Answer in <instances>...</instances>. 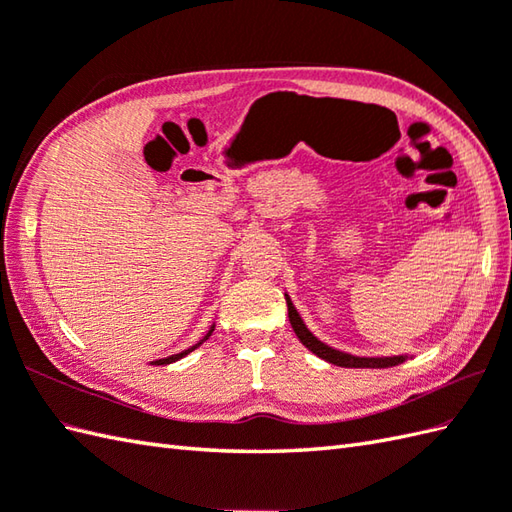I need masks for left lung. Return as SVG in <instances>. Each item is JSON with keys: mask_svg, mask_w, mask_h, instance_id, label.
I'll return each instance as SVG.
<instances>
[{"mask_svg": "<svg viewBox=\"0 0 512 512\" xmlns=\"http://www.w3.org/2000/svg\"><path fill=\"white\" fill-rule=\"evenodd\" d=\"M285 303H288L290 325L294 329L296 338H299L312 353H316L318 358L327 360L329 364L344 366V368H388V366H397L401 362H406V355H397V358H355V355L331 349L325 342H320L316 336H312V331L303 325L299 312L294 310L290 296H285Z\"/></svg>", "mask_w": 512, "mask_h": 512, "instance_id": "1", "label": "left lung"}]
</instances>
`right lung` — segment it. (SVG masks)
Returning a JSON list of instances; mask_svg holds the SVG:
<instances>
[{"label":"right lung","mask_w":512,"mask_h":512,"mask_svg":"<svg viewBox=\"0 0 512 512\" xmlns=\"http://www.w3.org/2000/svg\"><path fill=\"white\" fill-rule=\"evenodd\" d=\"M211 331H213V327L209 329V334L205 336V338H209L211 336ZM200 344V342H198ZM198 344H196V347H198ZM196 347H192V349H187V351H183V353H176V355H170V358H163V360H157V362H154V364H172V362H176V360H181V358H185V355L187 353H192Z\"/></svg>","instance_id":"right-lung-1"}]
</instances>
